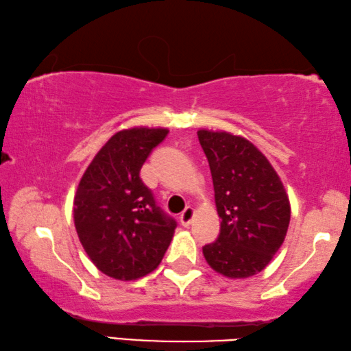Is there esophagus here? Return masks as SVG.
<instances>
[{
	"instance_id": "34e87169",
	"label": "esophagus",
	"mask_w": 351,
	"mask_h": 351,
	"mask_svg": "<svg viewBox=\"0 0 351 351\" xmlns=\"http://www.w3.org/2000/svg\"><path fill=\"white\" fill-rule=\"evenodd\" d=\"M193 207H186V209H184V212L181 213L180 215V221H181V224L184 226V228H187V226L192 223V219H193Z\"/></svg>"
}]
</instances>
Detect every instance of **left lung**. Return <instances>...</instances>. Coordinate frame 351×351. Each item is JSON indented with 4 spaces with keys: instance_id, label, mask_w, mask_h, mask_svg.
Listing matches in <instances>:
<instances>
[{
    "instance_id": "left-lung-1",
    "label": "left lung",
    "mask_w": 351,
    "mask_h": 351,
    "mask_svg": "<svg viewBox=\"0 0 351 351\" xmlns=\"http://www.w3.org/2000/svg\"><path fill=\"white\" fill-rule=\"evenodd\" d=\"M209 161L221 228L203 254L213 271L246 278L263 271L288 232L291 206L283 184L252 142L226 132L199 130Z\"/></svg>"
}]
</instances>
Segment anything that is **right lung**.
<instances>
[{"label": "right lung", "instance_id": "1", "mask_svg": "<svg viewBox=\"0 0 351 351\" xmlns=\"http://www.w3.org/2000/svg\"><path fill=\"white\" fill-rule=\"evenodd\" d=\"M167 128L117 132L83 173L74 197V224L88 257L116 280H136L158 268L176 221L156 206L139 171Z\"/></svg>", "mask_w": 351, "mask_h": 351}]
</instances>
